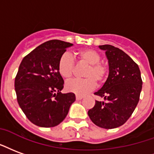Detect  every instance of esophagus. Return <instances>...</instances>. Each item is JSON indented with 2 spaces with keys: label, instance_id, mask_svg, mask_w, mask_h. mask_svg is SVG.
<instances>
[{
  "label": "esophagus",
  "instance_id": "34e87169",
  "mask_svg": "<svg viewBox=\"0 0 154 154\" xmlns=\"http://www.w3.org/2000/svg\"><path fill=\"white\" fill-rule=\"evenodd\" d=\"M82 98V96H81V95H76V100H81Z\"/></svg>",
  "mask_w": 154,
  "mask_h": 154
}]
</instances>
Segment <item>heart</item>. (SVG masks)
Here are the masks:
<instances>
[{
    "label": "heart",
    "mask_w": 154,
    "mask_h": 154,
    "mask_svg": "<svg viewBox=\"0 0 154 154\" xmlns=\"http://www.w3.org/2000/svg\"><path fill=\"white\" fill-rule=\"evenodd\" d=\"M77 54L81 62L87 64V68L83 72V77L86 78L69 81L66 83V89L68 91L82 96L94 90L95 82L100 84L105 80L108 74V68L105 64L100 63L101 56L94 50L83 49L77 51ZM58 70L60 75L65 79H70L72 77L74 61L67 53L60 56Z\"/></svg>",
    "instance_id": "b5f03b06"
}]
</instances>
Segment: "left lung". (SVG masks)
<instances>
[{
  "label": "left lung",
  "instance_id": "8db88e82",
  "mask_svg": "<svg viewBox=\"0 0 154 154\" xmlns=\"http://www.w3.org/2000/svg\"><path fill=\"white\" fill-rule=\"evenodd\" d=\"M109 60V77L102 88L94 94L104 101H95L88 111L91 120L96 126L112 129L123 125L129 119L140 100L142 79L139 66L120 49L103 45Z\"/></svg>",
  "mask_w": 154,
  "mask_h": 154
}]
</instances>
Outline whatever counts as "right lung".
I'll return each mask as SVG.
<instances>
[{
	"label": "right lung",
	"mask_w": 154,
	"mask_h": 154,
	"mask_svg": "<svg viewBox=\"0 0 154 154\" xmlns=\"http://www.w3.org/2000/svg\"><path fill=\"white\" fill-rule=\"evenodd\" d=\"M69 42L51 40L23 59L14 87L19 105L31 122L41 127L59 125L76 100L73 93L62 94L63 79L58 70L60 56Z\"/></svg>",
	"instance_id": "1"
}]
</instances>
